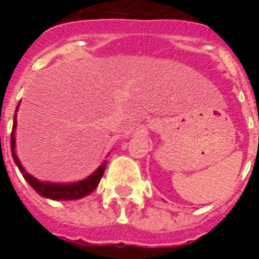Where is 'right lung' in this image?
<instances>
[{
    "mask_svg": "<svg viewBox=\"0 0 259 259\" xmlns=\"http://www.w3.org/2000/svg\"><path fill=\"white\" fill-rule=\"evenodd\" d=\"M14 127H16V115H14V122H13V132L10 136V149H12V157H13L16 165L18 166L20 172L22 173V176L30 187L44 197L52 199V200H76L83 196H87L89 193H91L94 189L97 188L99 181H101L103 172L106 168V161L98 168L95 172L89 176L87 179L82 181H76L72 184H54V183H42L38 181L37 179H34L33 176H30L29 173H26L25 169L22 168V165L18 161V157L16 152H14Z\"/></svg>",
    "mask_w": 259,
    "mask_h": 259,
    "instance_id": "right-lung-1",
    "label": "right lung"
}]
</instances>
